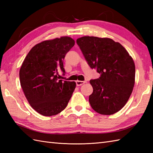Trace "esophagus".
Masks as SVG:
<instances>
[{"label":"esophagus","instance_id":"obj_1","mask_svg":"<svg viewBox=\"0 0 153 153\" xmlns=\"http://www.w3.org/2000/svg\"><path fill=\"white\" fill-rule=\"evenodd\" d=\"M85 83V82H83V81H79V80H77L76 81V85L77 86H81L83 84Z\"/></svg>","mask_w":153,"mask_h":153}]
</instances>
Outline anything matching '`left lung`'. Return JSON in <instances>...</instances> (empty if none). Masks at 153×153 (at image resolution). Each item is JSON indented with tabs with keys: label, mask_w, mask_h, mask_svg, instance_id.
I'll return each mask as SVG.
<instances>
[{
	"label": "left lung",
	"mask_w": 153,
	"mask_h": 153,
	"mask_svg": "<svg viewBox=\"0 0 153 153\" xmlns=\"http://www.w3.org/2000/svg\"><path fill=\"white\" fill-rule=\"evenodd\" d=\"M89 66L99 78L90 80L93 91L89 100L92 108L111 115L128 102L135 84L134 61L126 48L110 38L84 36L76 41Z\"/></svg>",
	"instance_id": "8db88e82"
}]
</instances>
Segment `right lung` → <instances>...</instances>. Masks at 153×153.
Here are the masks:
<instances>
[{
    "instance_id": "right-lung-1",
    "label": "right lung",
    "mask_w": 153,
    "mask_h": 153,
    "mask_svg": "<svg viewBox=\"0 0 153 153\" xmlns=\"http://www.w3.org/2000/svg\"><path fill=\"white\" fill-rule=\"evenodd\" d=\"M75 45L67 36L35 45L19 70L21 87L28 102L45 116L56 115L66 108L76 88L75 82L60 79L65 72L63 60Z\"/></svg>"
}]
</instances>
